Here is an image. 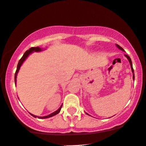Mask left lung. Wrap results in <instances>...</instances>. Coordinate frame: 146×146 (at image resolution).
Returning a JSON list of instances; mask_svg holds the SVG:
<instances>
[{
	"instance_id": "8db88e82",
	"label": "left lung",
	"mask_w": 146,
	"mask_h": 146,
	"mask_svg": "<svg viewBox=\"0 0 146 146\" xmlns=\"http://www.w3.org/2000/svg\"><path fill=\"white\" fill-rule=\"evenodd\" d=\"M116 46H117V47L119 49H121V50H123V48L122 47H121V46H119V45H118V44H116ZM125 55V57H127V58L128 59V60H129V63H130V66H131V68H132V73H133V79L134 80V69H133V67H132V60H131V59H130V57H129V56H128L127 55ZM88 114V113H87Z\"/></svg>"
}]
</instances>
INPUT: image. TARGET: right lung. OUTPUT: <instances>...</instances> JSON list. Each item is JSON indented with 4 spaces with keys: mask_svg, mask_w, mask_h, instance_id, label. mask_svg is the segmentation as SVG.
<instances>
[{
    "mask_svg": "<svg viewBox=\"0 0 146 146\" xmlns=\"http://www.w3.org/2000/svg\"><path fill=\"white\" fill-rule=\"evenodd\" d=\"M41 48H39V47H32V48H30L29 50H28L25 51V53L23 54V57H22L20 59V60H19L18 65H17V70H16L15 76H14V82H15V84H16V80H16V78H17V73H18V71H19V68H20L22 64H23V62H24V61H25V59H26L27 57H28V56L30 55L31 52H33V51H36V52H38V51H41ZM62 107V105L60 107V108H59V110H57V111L53 112V113H50V115H48V116H43V117H38V118H50V117H52V116H55V115L57 114V113H58L60 111ZM30 114H31V113H30ZM31 115L33 116H34V117H35V118L36 117V116H35V115H33V114H31Z\"/></svg>",
    "mask_w": 146,
    "mask_h": 146,
    "instance_id": "1",
    "label": "right lung"
}]
</instances>
